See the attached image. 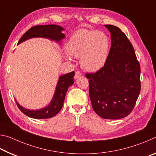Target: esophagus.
<instances>
[{
    "mask_svg": "<svg viewBox=\"0 0 156 156\" xmlns=\"http://www.w3.org/2000/svg\"><path fill=\"white\" fill-rule=\"evenodd\" d=\"M82 76V73L80 72H79V71H77V72H76L75 73V76H74V78H78L79 77H80Z\"/></svg>",
    "mask_w": 156,
    "mask_h": 156,
    "instance_id": "esophagus-1",
    "label": "esophagus"
}]
</instances>
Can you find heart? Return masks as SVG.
<instances>
[{
  "instance_id": "1",
  "label": "heart",
  "mask_w": 156,
  "mask_h": 156,
  "mask_svg": "<svg viewBox=\"0 0 156 156\" xmlns=\"http://www.w3.org/2000/svg\"><path fill=\"white\" fill-rule=\"evenodd\" d=\"M65 49L71 57L80 58V64L84 69L96 72L106 63L109 40L103 31L80 29L70 37Z\"/></svg>"
}]
</instances>
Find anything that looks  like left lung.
Instances as JSON below:
<instances>
[{
  "mask_svg": "<svg viewBox=\"0 0 156 156\" xmlns=\"http://www.w3.org/2000/svg\"><path fill=\"white\" fill-rule=\"evenodd\" d=\"M112 46L105 65L87 73L92 108L105 119L125 118L133 109L141 89L140 65L133 45L120 28L105 25Z\"/></svg>",
  "mask_w": 156,
  "mask_h": 156,
  "instance_id": "1",
  "label": "left lung"
}]
</instances>
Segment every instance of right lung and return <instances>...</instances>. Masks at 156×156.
I'll list each match as a JSON object with an SVG mask.
<instances>
[{
	"label": "right lung",
	"mask_w": 156,
	"mask_h": 156,
	"mask_svg": "<svg viewBox=\"0 0 156 156\" xmlns=\"http://www.w3.org/2000/svg\"><path fill=\"white\" fill-rule=\"evenodd\" d=\"M64 29L62 27L56 25L34 26L21 36L18 44L34 37H43V38H49L51 40L60 42V40L65 37V34L61 32ZM74 73V72H72L60 76L56 86L54 96L51 103L47 107L36 111L29 110L20 106L19 104L16 102L18 109L26 115L35 119H45L56 115L62 109L69 87L72 86L73 84Z\"/></svg>",
	"instance_id": "1"
}]
</instances>
